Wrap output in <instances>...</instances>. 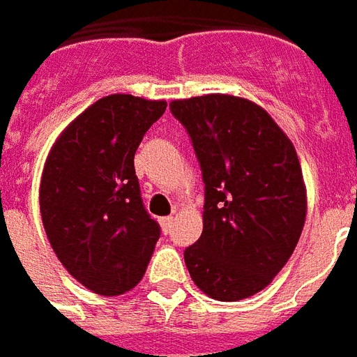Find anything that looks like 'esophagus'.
<instances>
[{
    "label": "esophagus",
    "mask_w": 357,
    "mask_h": 357,
    "mask_svg": "<svg viewBox=\"0 0 357 357\" xmlns=\"http://www.w3.org/2000/svg\"><path fill=\"white\" fill-rule=\"evenodd\" d=\"M173 220H175L173 217H163V218H161L160 222H161V230H163V234L171 232V228H173Z\"/></svg>",
    "instance_id": "esophagus-1"
}]
</instances>
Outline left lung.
<instances>
[{
  "label": "left lung",
  "instance_id": "8db88e82",
  "mask_svg": "<svg viewBox=\"0 0 357 357\" xmlns=\"http://www.w3.org/2000/svg\"><path fill=\"white\" fill-rule=\"evenodd\" d=\"M169 106L205 182L204 232L184 251L190 278L211 298H249L272 283L303 234L308 205L295 146L241 96L211 93Z\"/></svg>",
  "mask_w": 357,
  "mask_h": 357
}]
</instances>
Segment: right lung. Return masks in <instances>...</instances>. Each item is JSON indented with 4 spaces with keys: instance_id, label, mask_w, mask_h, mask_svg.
I'll use <instances>...</instances> for the list:
<instances>
[{
    "instance_id": "obj_1",
    "label": "right lung",
    "mask_w": 357,
    "mask_h": 357,
    "mask_svg": "<svg viewBox=\"0 0 357 357\" xmlns=\"http://www.w3.org/2000/svg\"><path fill=\"white\" fill-rule=\"evenodd\" d=\"M165 108V100L121 93L98 98L47 155L43 228L66 272L96 295L137 287L160 239V226L140 199L135 152Z\"/></svg>"
}]
</instances>
